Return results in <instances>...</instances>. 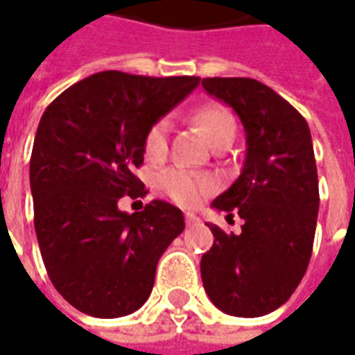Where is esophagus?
<instances>
[{
    "mask_svg": "<svg viewBox=\"0 0 355 355\" xmlns=\"http://www.w3.org/2000/svg\"><path fill=\"white\" fill-rule=\"evenodd\" d=\"M184 218H186V224H188V226H193V224L200 223V218L193 215V213H186Z\"/></svg>",
    "mask_w": 355,
    "mask_h": 355,
    "instance_id": "1",
    "label": "esophagus"
}]
</instances>
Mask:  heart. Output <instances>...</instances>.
<instances>
[{"instance_id":"heart-1","label":"heart","mask_w":355,"mask_h":355,"mask_svg":"<svg viewBox=\"0 0 355 355\" xmlns=\"http://www.w3.org/2000/svg\"><path fill=\"white\" fill-rule=\"evenodd\" d=\"M192 121L200 127L207 140L216 146L223 142H232L236 132V119L232 112L218 102H205L192 112ZM169 142V121L157 119L144 137V152L148 157H162L167 152ZM159 184L167 196L180 203L192 207L200 203L201 198L215 190L213 178L184 169H169L159 177Z\"/></svg>"}]
</instances>
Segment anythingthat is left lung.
<instances>
[{
    "mask_svg": "<svg viewBox=\"0 0 355 355\" xmlns=\"http://www.w3.org/2000/svg\"><path fill=\"white\" fill-rule=\"evenodd\" d=\"M245 129L238 180L213 207L243 218L239 234L209 224L215 243L201 257V279L224 313L259 318L285 304L312 257L320 188L306 119L274 89L251 78H205Z\"/></svg>",
    "mask_w": 355,
    "mask_h": 355,
    "instance_id": "8db88e82",
    "label": "left lung"
}]
</instances>
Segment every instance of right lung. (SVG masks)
<instances>
[{
    "label": "right lung",
    "mask_w": 355,
    "mask_h": 355,
    "mask_svg": "<svg viewBox=\"0 0 355 355\" xmlns=\"http://www.w3.org/2000/svg\"><path fill=\"white\" fill-rule=\"evenodd\" d=\"M200 85L196 76L150 78L106 70L68 87L43 112L30 159L34 226L55 289L80 312L121 318L152 293L155 268L184 230L182 211L144 196L132 175L148 129Z\"/></svg>",
    "instance_id": "add662e5"
}]
</instances>
